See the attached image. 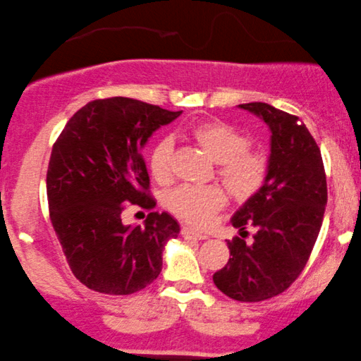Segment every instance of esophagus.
<instances>
[{
	"label": "esophagus",
	"mask_w": 361,
	"mask_h": 361,
	"mask_svg": "<svg viewBox=\"0 0 361 361\" xmlns=\"http://www.w3.org/2000/svg\"><path fill=\"white\" fill-rule=\"evenodd\" d=\"M180 235L184 236L185 240H207V235H204V233H199V231L192 230V228H188V226L182 228Z\"/></svg>",
	"instance_id": "esophagus-1"
}]
</instances>
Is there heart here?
Here are the masks:
<instances>
[{
    "mask_svg": "<svg viewBox=\"0 0 361 361\" xmlns=\"http://www.w3.org/2000/svg\"><path fill=\"white\" fill-rule=\"evenodd\" d=\"M189 138L218 164V177L236 201H247L262 189L269 172V162L262 152L250 150L248 135L219 120L202 121L189 130ZM172 140L162 138L152 148L148 167L157 182L172 177ZM226 202L218 185H180L165 197V206L194 226H206Z\"/></svg>",
    "mask_w": 361,
    "mask_h": 361,
    "instance_id": "obj_1",
    "label": "heart"
}]
</instances>
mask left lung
Wrapping results in <instances>:
<instances>
[{
	"label": "left lung",
	"instance_id": "8db88e82",
	"mask_svg": "<svg viewBox=\"0 0 361 361\" xmlns=\"http://www.w3.org/2000/svg\"><path fill=\"white\" fill-rule=\"evenodd\" d=\"M270 130L267 179L233 214L240 236L228 241L230 260L213 275L223 294L240 302H260L289 289L314 247L328 188L317 143L298 116L267 103L238 104ZM256 228L252 244L246 226Z\"/></svg>",
	"mask_w": 361,
	"mask_h": 361
}]
</instances>
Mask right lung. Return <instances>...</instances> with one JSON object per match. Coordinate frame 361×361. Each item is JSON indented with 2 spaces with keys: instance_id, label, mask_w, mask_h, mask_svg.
<instances>
[{
  "instance_id": "obj_1",
  "label": "right lung",
  "mask_w": 361,
  "mask_h": 361,
  "mask_svg": "<svg viewBox=\"0 0 361 361\" xmlns=\"http://www.w3.org/2000/svg\"><path fill=\"white\" fill-rule=\"evenodd\" d=\"M131 97L96 99L67 121L47 171L50 221L75 279L96 292L128 295L162 270V252L180 226L150 213L145 226L121 223L123 204L154 209L142 148L180 116Z\"/></svg>"
}]
</instances>
